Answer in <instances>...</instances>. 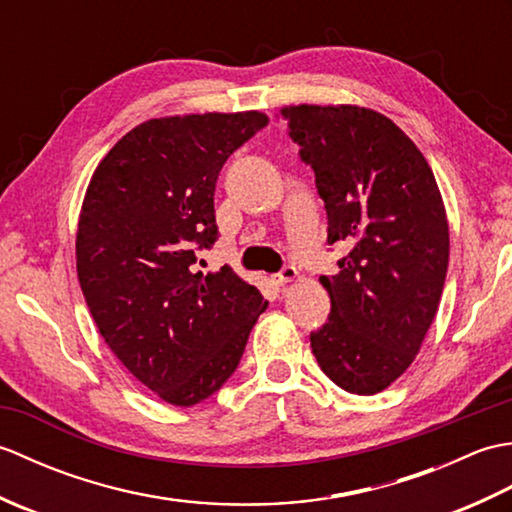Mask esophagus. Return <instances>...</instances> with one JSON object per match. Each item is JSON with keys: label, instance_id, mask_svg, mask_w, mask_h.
Here are the masks:
<instances>
[{"label": "esophagus", "instance_id": "34e87169", "mask_svg": "<svg viewBox=\"0 0 512 512\" xmlns=\"http://www.w3.org/2000/svg\"><path fill=\"white\" fill-rule=\"evenodd\" d=\"M299 277V270L295 268V266H284L281 268V273L275 277L277 279V284H281V286H286V284H290V281H295Z\"/></svg>", "mask_w": 512, "mask_h": 512}]
</instances>
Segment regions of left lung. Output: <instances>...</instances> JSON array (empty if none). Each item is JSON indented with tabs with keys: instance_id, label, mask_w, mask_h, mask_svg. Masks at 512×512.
Here are the masks:
<instances>
[{
	"instance_id": "8db88e82",
	"label": "left lung",
	"mask_w": 512,
	"mask_h": 512,
	"mask_svg": "<svg viewBox=\"0 0 512 512\" xmlns=\"http://www.w3.org/2000/svg\"><path fill=\"white\" fill-rule=\"evenodd\" d=\"M314 169L328 242L350 253L321 277L332 310L310 334L325 376L372 396L407 372L436 317L449 268V222L429 162L380 112L361 105L281 107Z\"/></svg>"
}]
</instances>
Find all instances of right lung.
I'll return each instance as SVG.
<instances>
[{"mask_svg": "<svg viewBox=\"0 0 512 512\" xmlns=\"http://www.w3.org/2000/svg\"><path fill=\"white\" fill-rule=\"evenodd\" d=\"M268 116L184 114L127 132L94 169L76 228V273L105 343L176 407L235 372L268 301L233 268L195 270L217 239L215 182Z\"/></svg>", "mask_w": 512, "mask_h": 512, "instance_id": "1", "label": "right lung"}]
</instances>
